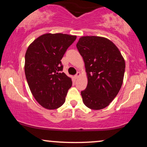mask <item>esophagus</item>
<instances>
[{
  "label": "esophagus",
  "mask_w": 147,
  "mask_h": 147,
  "mask_svg": "<svg viewBox=\"0 0 147 147\" xmlns=\"http://www.w3.org/2000/svg\"><path fill=\"white\" fill-rule=\"evenodd\" d=\"M80 75H81V73H80V72H77V73L76 74V75H75V79H77Z\"/></svg>",
  "instance_id": "obj_1"
}]
</instances>
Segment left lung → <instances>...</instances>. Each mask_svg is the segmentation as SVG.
I'll list each match as a JSON object with an SVG mask.
<instances>
[{"mask_svg": "<svg viewBox=\"0 0 147 147\" xmlns=\"http://www.w3.org/2000/svg\"><path fill=\"white\" fill-rule=\"evenodd\" d=\"M77 48L85 63L88 85L81 92L84 104L93 110L110 104L120 90L125 61L117 47L102 36H82Z\"/></svg>", "mask_w": 147, "mask_h": 147, "instance_id": "8db88e82", "label": "left lung"}]
</instances>
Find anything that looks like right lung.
Here are the masks:
<instances>
[{
	"mask_svg": "<svg viewBox=\"0 0 147 147\" xmlns=\"http://www.w3.org/2000/svg\"><path fill=\"white\" fill-rule=\"evenodd\" d=\"M77 36L47 33L29 45L25 56V74L32 94L45 109L54 110L65 102L72 79L63 70L61 60Z\"/></svg>",
	"mask_w": 147,
	"mask_h": 147,
	"instance_id": "obj_1",
	"label": "right lung"
}]
</instances>
